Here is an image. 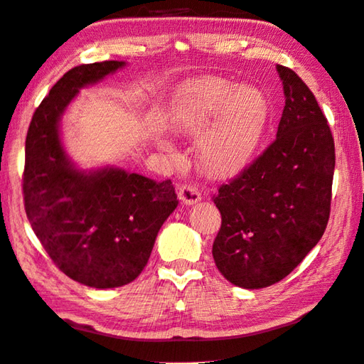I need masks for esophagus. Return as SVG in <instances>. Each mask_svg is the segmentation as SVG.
Returning a JSON list of instances; mask_svg holds the SVG:
<instances>
[{"mask_svg":"<svg viewBox=\"0 0 364 364\" xmlns=\"http://www.w3.org/2000/svg\"><path fill=\"white\" fill-rule=\"evenodd\" d=\"M178 197L184 205H194L200 200V193L191 184H181L178 188Z\"/></svg>","mask_w":364,"mask_h":364,"instance_id":"obj_1","label":"esophagus"}]
</instances>
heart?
<instances>
[{"label":"heart","mask_w":364,"mask_h":364,"mask_svg":"<svg viewBox=\"0 0 364 364\" xmlns=\"http://www.w3.org/2000/svg\"><path fill=\"white\" fill-rule=\"evenodd\" d=\"M267 122V103L259 90L235 87L221 77L191 81L175 102L173 127L199 138L197 159L208 176L240 171L255 156Z\"/></svg>","instance_id":"obj_1"}]
</instances>
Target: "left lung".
<instances>
[{"label":"left lung","mask_w":364,"mask_h":364,"mask_svg":"<svg viewBox=\"0 0 364 364\" xmlns=\"http://www.w3.org/2000/svg\"><path fill=\"white\" fill-rule=\"evenodd\" d=\"M285 108L277 138L213 196L221 229L213 259L235 287L257 289L291 274L325 232L331 211L334 140L316 98L277 65Z\"/></svg>","instance_id":"8db88e82"}]
</instances>
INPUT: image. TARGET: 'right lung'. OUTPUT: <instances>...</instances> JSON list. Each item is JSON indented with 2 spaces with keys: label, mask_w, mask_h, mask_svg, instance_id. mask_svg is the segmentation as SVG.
<instances>
[{
  "label": "right lung",
  "mask_w": 364,
  "mask_h": 364,
  "mask_svg": "<svg viewBox=\"0 0 364 364\" xmlns=\"http://www.w3.org/2000/svg\"><path fill=\"white\" fill-rule=\"evenodd\" d=\"M124 65L107 60L65 73L36 108L25 140L22 189L31 229L65 275L98 289L127 285L141 274L178 205L170 180L113 167L82 171L63 149L60 119L79 89Z\"/></svg>",
  "instance_id": "add662e5"
}]
</instances>
